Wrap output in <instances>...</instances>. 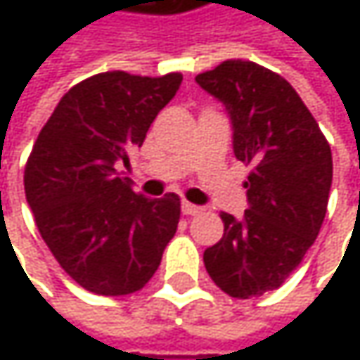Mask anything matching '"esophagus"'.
I'll return each instance as SVG.
<instances>
[{
    "label": "esophagus",
    "mask_w": 360,
    "mask_h": 360,
    "mask_svg": "<svg viewBox=\"0 0 360 360\" xmlns=\"http://www.w3.org/2000/svg\"><path fill=\"white\" fill-rule=\"evenodd\" d=\"M181 210H183V214H187V217H195V214H200V212H202V208H200V206L189 204V202H183V204H181Z\"/></svg>",
    "instance_id": "1"
}]
</instances>
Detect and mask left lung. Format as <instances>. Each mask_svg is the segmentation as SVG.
<instances>
[{
	"label": "left lung",
	"mask_w": 360,
	"mask_h": 360,
	"mask_svg": "<svg viewBox=\"0 0 360 360\" xmlns=\"http://www.w3.org/2000/svg\"><path fill=\"white\" fill-rule=\"evenodd\" d=\"M231 118L233 154L252 173L248 210L223 212L225 233L206 248L210 279L231 298L277 290L302 262L323 225L331 187V150L296 89L277 72L227 60L195 77Z\"/></svg>",
	"instance_id": "obj_1"
}]
</instances>
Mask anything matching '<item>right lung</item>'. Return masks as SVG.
<instances>
[{
    "instance_id": "right-lung-1",
    "label": "right lung",
    "mask_w": 360,
    "mask_h": 360,
    "mask_svg": "<svg viewBox=\"0 0 360 360\" xmlns=\"http://www.w3.org/2000/svg\"><path fill=\"white\" fill-rule=\"evenodd\" d=\"M181 77L102 72L75 85L41 129L25 169V193L43 242L85 290L124 296L156 273L181 217L177 193L146 198L129 177V150L141 148Z\"/></svg>"
}]
</instances>
